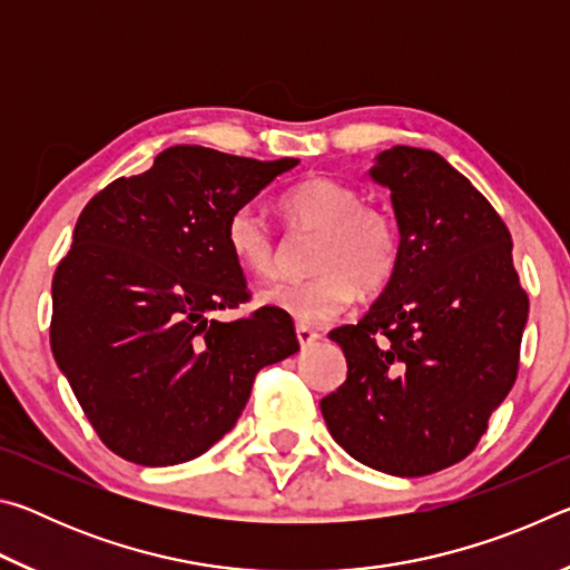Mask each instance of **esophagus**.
<instances>
[{"instance_id": "esophagus-1", "label": "esophagus", "mask_w": 570, "mask_h": 570, "mask_svg": "<svg viewBox=\"0 0 570 570\" xmlns=\"http://www.w3.org/2000/svg\"><path fill=\"white\" fill-rule=\"evenodd\" d=\"M296 340H298V344H302V350H306V346H312L316 340H320V334H316L314 330H308V326H304V324H296Z\"/></svg>"}]
</instances>
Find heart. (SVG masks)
<instances>
[{"label": "heart", "instance_id": "1", "mask_svg": "<svg viewBox=\"0 0 570 570\" xmlns=\"http://www.w3.org/2000/svg\"><path fill=\"white\" fill-rule=\"evenodd\" d=\"M278 210L292 228L320 230L308 266L314 274L266 286L258 302L304 326H324L352 306L356 286L372 294L390 282L400 264V224L392 210L364 204L350 183L314 176L286 190ZM226 248L240 272L272 276L278 248L272 228L256 208L230 210Z\"/></svg>", "mask_w": 570, "mask_h": 570}]
</instances>
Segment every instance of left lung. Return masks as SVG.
<instances>
[{"label":"left lung","instance_id":"left-lung-1","mask_svg":"<svg viewBox=\"0 0 570 570\" xmlns=\"http://www.w3.org/2000/svg\"><path fill=\"white\" fill-rule=\"evenodd\" d=\"M370 176L392 190L400 264L360 322L330 332L346 382L322 414L362 465L432 475L475 450L513 387L528 294L503 218L445 158L394 146Z\"/></svg>","mask_w":570,"mask_h":570}]
</instances>
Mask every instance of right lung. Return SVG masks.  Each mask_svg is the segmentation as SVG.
Wrapping results in <instances>:
<instances>
[{
    "instance_id": "add662e5",
    "label": "right lung",
    "mask_w": 570,
    "mask_h": 570,
    "mask_svg": "<svg viewBox=\"0 0 570 570\" xmlns=\"http://www.w3.org/2000/svg\"><path fill=\"white\" fill-rule=\"evenodd\" d=\"M296 163L173 146L82 208L52 278L50 344L115 455L148 468L204 455L240 417L258 370L298 352L276 308L214 316L250 298L226 218Z\"/></svg>"
}]
</instances>
